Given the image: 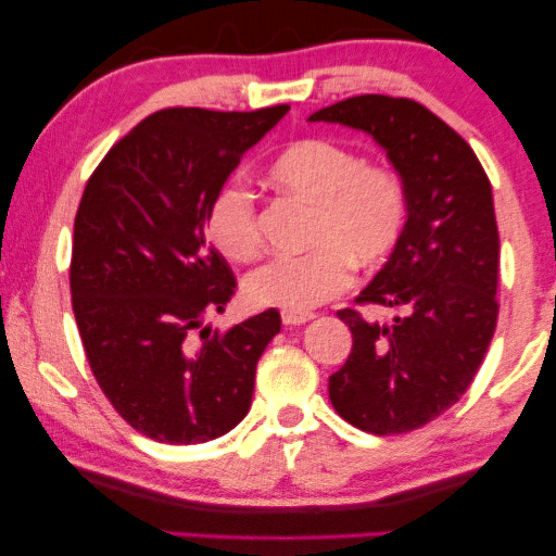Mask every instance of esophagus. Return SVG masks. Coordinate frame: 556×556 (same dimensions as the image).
I'll use <instances>...</instances> for the list:
<instances>
[{
  "label": "esophagus",
  "mask_w": 556,
  "mask_h": 556,
  "mask_svg": "<svg viewBox=\"0 0 556 556\" xmlns=\"http://www.w3.org/2000/svg\"><path fill=\"white\" fill-rule=\"evenodd\" d=\"M280 318H283L286 326H301V324H308L311 318H314V314H311V311H283Z\"/></svg>",
  "instance_id": "obj_1"
}]
</instances>
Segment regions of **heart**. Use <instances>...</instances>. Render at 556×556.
Segmentation results:
<instances>
[{
	"label": "heart",
	"mask_w": 556,
	"mask_h": 556,
	"mask_svg": "<svg viewBox=\"0 0 556 556\" xmlns=\"http://www.w3.org/2000/svg\"><path fill=\"white\" fill-rule=\"evenodd\" d=\"M278 189L314 202L303 255L273 257L245 280L250 303L308 311L339 295L352 280V263L377 268L397 250L407 227V192L397 174L364 164L329 139L288 143L268 166ZM207 232L219 253L248 263L261 253L253 192L227 181L207 212Z\"/></svg>",
	"instance_id": "heart-1"
}]
</instances>
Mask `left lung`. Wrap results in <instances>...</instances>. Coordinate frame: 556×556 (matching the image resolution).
Returning <instances> with one entry per match:
<instances>
[{"mask_svg": "<svg viewBox=\"0 0 556 556\" xmlns=\"http://www.w3.org/2000/svg\"><path fill=\"white\" fill-rule=\"evenodd\" d=\"M308 121L369 134L407 192L400 245L356 303L397 311L392 324L341 308L354 346L329 397L354 428L400 435L463 397L498 318V227L491 181L466 139L409 98L354 96Z\"/></svg>", "mask_w": 556, "mask_h": 556, "instance_id": "left-lung-1", "label": "left lung"}]
</instances>
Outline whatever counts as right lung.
I'll return each instance as SVG.
<instances>
[{
	"mask_svg": "<svg viewBox=\"0 0 556 556\" xmlns=\"http://www.w3.org/2000/svg\"><path fill=\"white\" fill-rule=\"evenodd\" d=\"M288 113L164 109L113 143L75 215L71 293L90 371L151 440L207 443L248 415L276 308L219 333L235 276L204 238L210 202Z\"/></svg>",
	"mask_w": 556,
	"mask_h": 556,
	"instance_id": "add662e5",
	"label": "right lung"
}]
</instances>
